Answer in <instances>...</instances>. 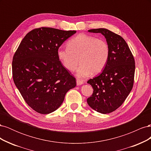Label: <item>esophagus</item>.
I'll return each mask as SVG.
<instances>
[{
	"mask_svg": "<svg viewBox=\"0 0 151 151\" xmlns=\"http://www.w3.org/2000/svg\"><path fill=\"white\" fill-rule=\"evenodd\" d=\"M76 82H77V86L82 85V84H83L84 83H83V81H81V80H80V79H77Z\"/></svg>",
	"mask_w": 151,
	"mask_h": 151,
	"instance_id": "1",
	"label": "esophagus"
}]
</instances>
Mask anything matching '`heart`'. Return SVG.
Listing matches in <instances>:
<instances>
[{"mask_svg": "<svg viewBox=\"0 0 151 151\" xmlns=\"http://www.w3.org/2000/svg\"><path fill=\"white\" fill-rule=\"evenodd\" d=\"M67 47L58 50V57L69 71L75 70L79 62L77 76L80 78L97 74L106 65L109 48L103 39L81 34L68 41Z\"/></svg>", "mask_w": 151, "mask_h": 151, "instance_id": "1", "label": "heart"}]
</instances>
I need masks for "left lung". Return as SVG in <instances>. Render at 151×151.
Masks as SVG:
<instances>
[{
  "label": "left lung",
  "mask_w": 151,
  "mask_h": 151,
  "mask_svg": "<svg viewBox=\"0 0 151 151\" xmlns=\"http://www.w3.org/2000/svg\"><path fill=\"white\" fill-rule=\"evenodd\" d=\"M88 31L101 33L104 36L109 46V55L101 74L88 81L94 91L87 102L95 111L103 114L109 113L121 106L133 88L134 58L121 36L104 28Z\"/></svg>",
  "instance_id": "obj_1"
}]
</instances>
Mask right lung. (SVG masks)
Listing matches in <instances>:
<instances>
[{"label":"right lung","instance_id":"add662e5","mask_svg":"<svg viewBox=\"0 0 151 151\" xmlns=\"http://www.w3.org/2000/svg\"><path fill=\"white\" fill-rule=\"evenodd\" d=\"M76 31L36 28L22 39L12 63L14 84L26 103L36 112L48 114L60 106L76 81L58 57L62 44Z\"/></svg>","mask_w":151,"mask_h":151}]
</instances>
